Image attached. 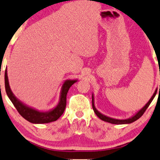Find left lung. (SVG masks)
Masks as SVG:
<instances>
[{
  "label": "left lung",
  "instance_id": "obj_1",
  "mask_svg": "<svg viewBox=\"0 0 160 160\" xmlns=\"http://www.w3.org/2000/svg\"><path fill=\"white\" fill-rule=\"evenodd\" d=\"M158 60V59H157ZM159 89H160V86H159ZM157 89H156L155 92H154L153 95L152 96V97L150 98V99L149 100L148 102L147 103V104L145 105L143 107V108H141V109L139 110L138 112H137L136 114H135L134 115H133L132 117L129 118H127V119H115V118H110L108 116H106V115H103V114H102L101 112H99L98 111L97 109L96 108V107H95V105H94V96H93V94L92 95V108H93V111L95 113H96V115H97L98 117L101 120L104 121V122H108V123H111V124H131V123L135 122V121H137L138 119H139L140 117L142 116V115H143V113H144L146 110H147V108H148L149 106H150V104L151 103V102L152 101V99H154V97H155L156 94H157Z\"/></svg>",
  "mask_w": 160,
  "mask_h": 160
}]
</instances>
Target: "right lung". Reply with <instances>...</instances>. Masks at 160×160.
<instances>
[{
    "label": "right lung",
    "instance_id": "right-lung-1",
    "mask_svg": "<svg viewBox=\"0 0 160 160\" xmlns=\"http://www.w3.org/2000/svg\"><path fill=\"white\" fill-rule=\"evenodd\" d=\"M4 81L7 95L19 113L20 114L21 116L24 118L28 122L33 123V124H45V123H50L58 120L64 113V109L66 108L67 94H68L70 87L73 83L77 82V80H67L64 81L62 87H61L59 102L54 108L48 112H40L32 107L26 106V104L22 103L20 100L16 97L9 85L7 68L5 71Z\"/></svg>",
    "mask_w": 160,
    "mask_h": 160
}]
</instances>
